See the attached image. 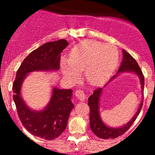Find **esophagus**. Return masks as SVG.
Listing matches in <instances>:
<instances>
[{"label": "esophagus", "instance_id": "34e87169", "mask_svg": "<svg viewBox=\"0 0 155 155\" xmlns=\"http://www.w3.org/2000/svg\"><path fill=\"white\" fill-rule=\"evenodd\" d=\"M75 95L81 101H84L86 98L85 94H84V92L82 90H77L76 92H75Z\"/></svg>", "mask_w": 155, "mask_h": 155}]
</instances>
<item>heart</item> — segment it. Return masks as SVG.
<instances>
[{
	"instance_id": "b5f03b06",
	"label": "heart",
	"mask_w": 155,
	"mask_h": 155,
	"mask_svg": "<svg viewBox=\"0 0 155 155\" xmlns=\"http://www.w3.org/2000/svg\"><path fill=\"white\" fill-rule=\"evenodd\" d=\"M119 61V51L113 44L85 41L75 46L69 60L63 59L61 70L65 76L75 79L84 70V77L91 84H98L113 73Z\"/></svg>"
}]
</instances>
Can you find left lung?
<instances>
[{"label":"left lung","mask_w":155,"mask_h":155,"mask_svg":"<svg viewBox=\"0 0 155 155\" xmlns=\"http://www.w3.org/2000/svg\"><path fill=\"white\" fill-rule=\"evenodd\" d=\"M123 53H124V59H123L121 65L119 68V71H117V74L126 72V71H131V72H134L135 74H137L140 79V84H141L142 89L143 91L144 77H143L142 71L140 68L137 62L125 50H123ZM115 76H113L111 78V80ZM102 91V88H101V87L96 88L94 91L93 94L88 98V106L90 108V127H91L92 132L98 137L102 138V139H115V138L118 137L125 134L128 130L129 128L132 126L134 122L136 120L137 117L141 110L142 105H143V99L140 102L137 112L136 113V114L134 115V117L131 119L130 121L127 123L124 127H119V128H111V127L105 125V124L102 121L99 116V110H98V109H99V98Z\"/></svg>","instance_id":"8db88e82"}]
</instances>
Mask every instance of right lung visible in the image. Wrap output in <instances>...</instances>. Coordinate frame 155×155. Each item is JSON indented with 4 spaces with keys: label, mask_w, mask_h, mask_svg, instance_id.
Returning a JSON list of instances; mask_svg holds the SVG:
<instances>
[{
    "label": "right lung",
    "mask_w": 155,
    "mask_h": 155,
    "mask_svg": "<svg viewBox=\"0 0 155 155\" xmlns=\"http://www.w3.org/2000/svg\"><path fill=\"white\" fill-rule=\"evenodd\" d=\"M68 45L65 39L46 42L30 53L21 63L13 83V99L18 117L24 127L35 137L51 140L58 137L68 125L70 113L74 108L71 89L54 87L49 105L42 111H32L21 97V86L30 72L57 71L60 68L61 53Z\"/></svg>",
    "instance_id": "1"
}]
</instances>
